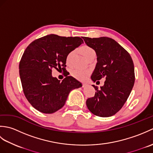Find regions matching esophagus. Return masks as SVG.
Masks as SVG:
<instances>
[{
  "mask_svg": "<svg viewBox=\"0 0 153 153\" xmlns=\"http://www.w3.org/2000/svg\"><path fill=\"white\" fill-rule=\"evenodd\" d=\"M88 85H89L87 83H83V87H87Z\"/></svg>",
  "mask_w": 153,
  "mask_h": 153,
  "instance_id": "esophagus-1",
  "label": "esophagus"
}]
</instances>
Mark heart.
Listing matches in <instances>:
<instances>
[{
    "label": "heart",
    "instance_id": "1",
    "mask_svg": "<svg viewBox=\"0 0 153 153\" xmlns=\"http://www.w3.org/2000/svg\"><path fill=\"white\" fill-rule=\"evenodd\" d=\"M81 53H82L84 56L87 58L90 54L93 53H95V51H94L92 48H91L89 46H87V45H84L82 48H80ZM74 54V52H70V53L68 54L66 57V62L69 64L70 62V60L72 58V56ZM71 76L74 77L75 78L79 80H83L86 78V77L88 76L90 74V70H85V69H82V68H76V69H74L71 71Z\"/></svg>",
    "mask_w": 153,
    "mask_h": 153
}]
</instances>
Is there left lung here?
<instances>
[{"label":"left lung","instance_id":"8db88e82","mask_svg":"<svg viewBox=\"0 0 153 153\" xmlns=\"http://www.w3.org/2000/svg\"><path fill=\"white\" fill-rule=\"evenodd\" d=\"M87 46L95 50L97 62L91 76L93 82L106 77L100 89L95 85V96L87 99V108L100 117L114 115L126 102L135 82L134 65L128 51L111 38L83 37Z\"/></svg>","mask_w":153,"mask_h":153}]
</instances>
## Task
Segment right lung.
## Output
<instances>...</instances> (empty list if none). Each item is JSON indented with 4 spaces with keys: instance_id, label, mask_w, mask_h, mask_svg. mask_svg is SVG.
Here are the masks:
<instances>
[{
    "instance_id": "1",
    "label": "right lung",
    "mask_w": 153,
    "mask_h": 153,
    "mask_svg": "<svg viewBox=\"0 0 153 153\" xmlns=\"http://www.w3.org/2000/svg\"><path fill=\"white\" fill-rule=\"evenodd\" d=\"M82 43L79 37L51 34L35 40L25 50L19 62V77L25 97L38 111L56 112L64 106L71 91L82 86L71 76L60 82L52 76L53 68L66 70L68 54Z\"/></svg>"
}]
</instances>
